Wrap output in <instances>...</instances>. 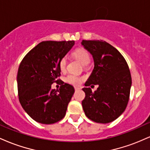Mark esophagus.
I'll return each instance as SVG.
<instances>
[{
  "label": "esophagus",
  "instance_id": "34e87169",
  "mask_svg": "<svg viewBox=\"0 0 150 150\" xmlns=\"http://www.w3.org/2000/svg\"><path fill=\"white\" fill-rule=\"evenodd\" d=\"M75 91H76V90H78V89H80V88L77 87H75Z\"/></svg>",
  "mask_w": 150,
  "mask_h": 150
}]
</instances>
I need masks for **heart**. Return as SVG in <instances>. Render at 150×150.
Instances as JSON below:
<instances>
[{
	"mask_svg": "<svg viewBox=\"0 0 150 150\" xmlns=\"http://www.w3.org/2000/svg\"><path fill=\"white\" fill-rule=\"evenodd\" d=\"M73 56L77 60H79L83 65H87L90 61V56L89 53L84 48H77L73 52ZM66 58L65 57L62 58L59 61V68L61 71H64L66 68ZM83 78L79 75L75 74H69L65 77V80L67 82L71 84V85H77L81 83Z\"/></svg>",
	"mask_w": 150,
	"mask_h": 150,
	"instance_id": "1",
	"label": "heart"
}]
</instances>
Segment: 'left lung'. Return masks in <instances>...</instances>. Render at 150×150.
<instances>
[{"label": "left lung", "instance_id": "obj_1", "mask_svg": "<svg viewBox=\"0 0 150 150\" xmlns=\"http://www.w3.org/2000/svg\"><path fill=\"white\" fill-rule=\"evenodd\" d=\"M82 44L92 55L94 68L82 90L85 98L82 108L88 118L96 123H108L125 111L130 97L132 79L122 54L102 40H83ZM99 85L92 93L88 86Z\"/></svg>", "mask_w": 150, "mask_h": 150}]
</instances>
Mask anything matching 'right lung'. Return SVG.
Here are the masks:
<instances>
[{
  "label": "right lung",
  "mask_w": 150,
  "mask_h": 150,
  "mask_svg": "<svg viewBox=\"0 0 150 150\" xmlns=\"http://www.w3.org/2000/svg\"><path fill=\"white\" fill-rule=\"evenodd\" d=\"M75 41H45L26 54L19 66L17 82L19 101L32 119L53 124L63 119L75 89L60 83L59 90L51 85L61 81L59 61L72 49Z\"/></svg>",
  "instance_id": "1"
}]
</instances>
